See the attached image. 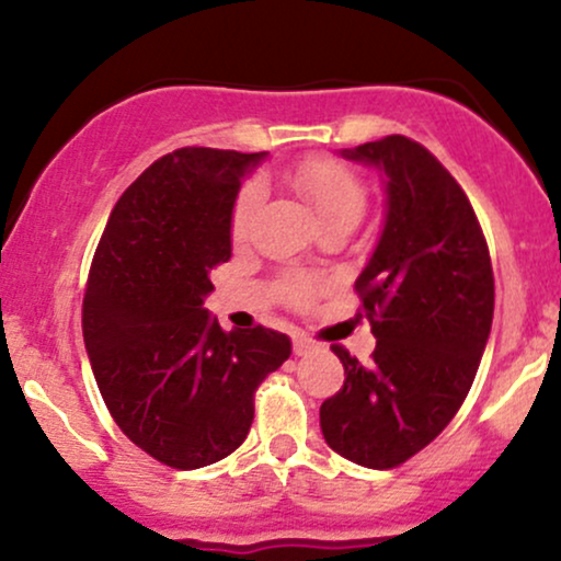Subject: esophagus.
Listing matches in <instances>:
<instances>
[{
  "label": "esophagus",
  "mask_w": 561,
  "mask_h": 561,
  "mask_svg": "<svg viewBox=\"0 0 561 561\" xmlns=\"http://www.w3.org/2000/svg\"><path fill=\"white\" fill-rule=\"evenodd\" d=\"M293 351H295V356H306V353L317 351V343H311V340H308V337H295Z\"/></svg>",
  "instance_id": "obj_1"
}]
</instances>
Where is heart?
I'll return each instance as SVG.
<instances>
[{
	"label": "heart",
	"mask_w": 561,
	"mask_h": 561,
	"mask_svg": "<svg viewBox=\"0 0 561 561\" xmlns=\"http://www.w3.org/2000/svg\"><path fill=\"white\" fill-rule=\"evenodd\" d=\"M289 184L298 195L306 199L308 208L319 218L321 229H347L351 231L362 218L366 208V186L356 171L337 163L330 158H313L300 163L289 176ZM263 203V186L248 184L237 195L234 208H231V237L242 242L253 227ZM289 300H306L311 295V285L306 282H293L287 285Z\"/></svg>",
	"instance_id": "1"
}]
</instances>
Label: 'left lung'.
Wrapping results in <instances>:
<instances>
[{
    "label": "left lung",
    "instance_id": "obj_1",
    "mask_svg": "<svg viewBox=\"0 0 561 561\" xmlns=\"http://www.w3.org/2000/svg\"><path fill=\"white\" fill-rule=\"evenodd\" d=\"M340 156L379 171L385 221L356 279L377 347L345 366L321 403L327 446L353 465L390 469L433 443L465 403L493 324V268L472 205L420 141H366Z\"/></svg>",
    "mask_w": 561,
    "mask_h": 561
}]
</instances>
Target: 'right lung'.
I'll return each mask as SVG.
<instances>
[{
	"label": "right lung",
	"instance_id": "1",
	"mask_svg": "<svg viewBox=\"0 0 561 561\" xmlns=\"http://www.w3.org/2000/svg\"><path fill=\"white\" fill-rule=\"evenodd\" d=\"M268 152L182 147L115 203L83 295V343L115 424L173 469L242 446L255 388L293 353L287 334L224 332L203 308L231 259V208Z\"/></svg>",
	"mask_w": 561,
	"mask_h": 561
}]
</instances>
